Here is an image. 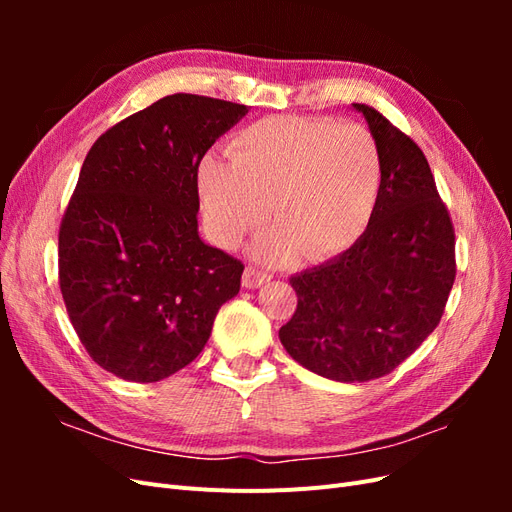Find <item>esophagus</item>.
Masks as SVG:
<instances>
[{"instance_id": "34e87169", "label": "esophagus", "mask_w": 512, "mask_h": 512, "mask_svg": "<svg viewBox=\"0 0 512 512\" xmlns=\"http://www.w3.org/2000/svg\"><path fill=\"white\" fill-rule=\"evenodd\" d=\"M269 280H271V277L267 273H262V271L254 269V267H247L243 271V286L245 288H258L262 284H267Z\"/></svg>"}]
</instances>
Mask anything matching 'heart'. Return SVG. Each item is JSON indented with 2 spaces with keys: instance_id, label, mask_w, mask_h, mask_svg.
Segmentation results:
<instances>
[{
  "instance_id": "1",
  "label": "heart",
  "mask_w": 512,
  "mask_h": 512,
  "mask_svg": "<svg viewBox=\"0 0 512 512\" xmlns=\"http://www.w3.org/2000/svg\"><path fill=\"white\" fill-rule=\"evenodd\" d=\"M380 185L376 138L327 117L260 119L232 136L228 162L207 156L196 170L200 211L222 247H237L265 224L271 203L277 224L252 245L267 265L350 250L374 218Z\"/></svg>"
}]
</instances>
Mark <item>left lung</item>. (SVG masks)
I'll list each match as a JSON object with an SVG mask.
<instances>
[{
    "instance_id": "1",
    "label": "left lung",
    "mask_w": 512,
    "mask_h": 512,
    "mask_svg": "<svg viewBox=\"0 0 512 512\" xmlns=\"http://www.w3.org/2000/svg\"><path fill=\"white\" fill-rule=\"evenodd\" d=\"M382 160L378 205L350 250L290 277L297 312L280 329L294 361L335 382L376 380L438 327L455 282V232L423 151L365 104Z\"/></svg>"
}]
</instances>
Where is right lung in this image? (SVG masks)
<instances>
[{"label": "right lung", "instance_id": "right-lung-1", "mask_svg": "<svg viewBox=\"0 0 512 512\" xmlns=\"http://www.w3.org/2000/svg\"><path fill=\"white\" fill-rule=\"evenodd\" d=\"M245 104L166 96L104 132L59 228V286L102 369L158 382L203 352L243 265L198 235L196 170Z\"/></svg>", "mask_w": 512, "mask_h": 512}]
</instances>
